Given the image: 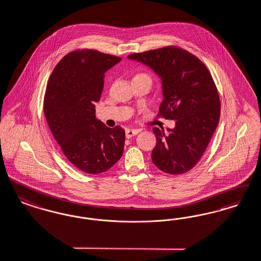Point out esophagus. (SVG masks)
<instances>
[{
    "mask_svg": "<svg viewBox=\"0 0 261 261\" xmlns=\"http://www.w3.org/2000/svg\"><path fill=\"white\" fill-rule=\"evenodd\" d=\"M138 133H139L138 129H129V128H127V129H125V137L126 138H130V137L137 135Z\"/></svg>",
    "mask_w": 261,
    "mask_h": 261,
    "instance_id": "esophagus-1",
    "label": "esophagus"
}]
</instances>
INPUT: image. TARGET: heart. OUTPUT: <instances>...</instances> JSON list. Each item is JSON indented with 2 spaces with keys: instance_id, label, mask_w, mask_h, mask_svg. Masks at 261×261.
Returning a JSON list of instances; mask_svg holds the SVG:
<instances>
[{
  "instance_id": "heart-1",
  "label": "heart",
  "mask_w": 261,
  "mask_h": 261,
  "mask_svg": "<svg viewBox=\"0 0 261 261\" xmlns=\"http://www.w3.org/2000/svg\"><path fill=\"white\" fill-rule=\"evenodd\" d=\"M136 76H144V77H148V79H150V76H149L148 74H146V73H139V74H137Z\"/></svg>"
}]
</instances>
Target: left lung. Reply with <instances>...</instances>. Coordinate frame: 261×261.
<instances>
[{
  "label": "left lung",
  "mask_w": 261,
  "mask_h": 261,
  "mask_svg": "<svg viewBox=\"0 0 261 261\" xmlns=\"http://www.w3.org/2000/svg\"><path fill=\"white\" fill-rule=\"evenodd\" d=\"M150 67L162 80L164 99L157 116L176 121L173 129L154 127L151 157L162 172L180 175L197 164L220 119L219 94L203 62L177 46L128 55Z\"/></svg>",
  "instance_id": "obj_1"
}]
</instances>
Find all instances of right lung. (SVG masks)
<instances>
[{"label":"right lung","mask_w":261,"mask_h":261,"mask_svg":"<svg viewBox=\"0 0 261 261\" xmlns=\"http://www.w3.org/2000/svg\"><path fill=\"white\" fill-rule=\"evenodd\" d=\"M122 58L97 50H75L53 69L44 96V115L66 158L87 174H100L124 153V128L95 118L105 72Z\"/></svg>","instance_id":"right-lung-1"}]
</instances>
